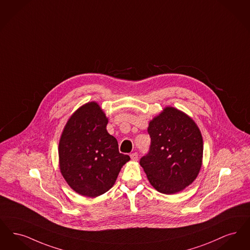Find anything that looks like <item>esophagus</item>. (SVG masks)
<instances>
[{
    "label": "esophagus",
    "mask_w": 250,
    "mask_h": 250,
    "mask_svg": "<svg viewBox=\"0 0 250 250\" xmlns=\"http://www.w3.org/2000/svg\"><path fill=\"white\" fill-rule=\"evenodd\" d=\"M130 156V159H131V161H133V162H136V161H138V154H137V153H131Z\"/></svg>",
    "instance_id": "esophagus-1"
}]
</instances>
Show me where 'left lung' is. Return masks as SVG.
Here are the masks:
<instances>
[{"instance_id": "obj_1", "label": "left lung", "mask_w": 250, "mask_h": 250, "mask_svg": "<svg viewBox=\"0 0 250 250\" xmlns=\"http://www.w3.org/2000/svg\"><path fill=\"white\" fill-rule=\"evenodd\" d=\"M149 150L140 165L150 184L164 194H174L191 184L202 166L204 144L195 122L183 112L166 107L149 122Z\"/></svg>"}]
</instances>
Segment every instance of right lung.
Returning a JSON list of instances; mask_svg holds the SVG:
<instances>
[{"label": "right lung", "mask_w": 250, "mask_h": 250, "mask_svg": "<svg viewBox=\"0 0 250 250\" xmlns=\"http://www.w3.org/2000/svg\"><path fill=\"white\" fill-rule=\"evenodd\" d=\"M108 120L96 103L76 110L68 120L59 145L60 168L77 193L97 197L115 184L121 167L130 161L119 151L117 139L106 130Z\"/></svg>", "instance_id": "right-lung-1"}]
</instances>
